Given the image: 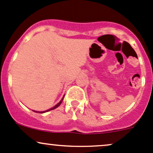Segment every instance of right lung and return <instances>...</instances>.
Instances as JSON below:
<instances>
[{
    "label": "right lung",
    "instance_id": "add662e5",
    "mask_svg": "<svg viewBox=\"0 0 153 153\" xmlns=\"http://www.w3.org/2000/svg\"><path fill=\"white\" fill-rule=\"evenodd\" d=\"M64 97H65V96H64ZM64 97H62V100H60V102H59V103L56 104V105H55L54 107H51V108L48 109V110H45V111H36V110H33V111H34V112H39V113H44V112H48V111H50V110H53V109H56V107H58L60 105H61V103H62V100H63V99H64Z\"/></svg>",
    "mask_w": 153,
    "mask_h": 153
}]
</instances>
